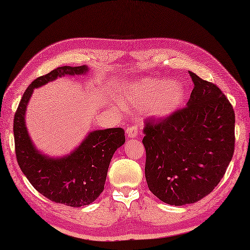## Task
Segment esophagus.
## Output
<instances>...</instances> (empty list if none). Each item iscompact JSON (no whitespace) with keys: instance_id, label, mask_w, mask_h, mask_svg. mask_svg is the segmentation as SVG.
Listing matches in <instances>:
<instances>
[{"instance_id":"obj_1","label":"esophagus","mask_w":250,"mask_h":250,"mask_svg":"<svg viewBox=\"0 0 250 250\" xmlns=\"http://www.w3.org/2000/svg\"><path fill=\"white\" fill-rule=\"evenodd\" d=\"M137 133H139V128L136 125H130L126 129V134H128V137L130 139H133V137L137 136Z\"/></svg>"}]
</instances>
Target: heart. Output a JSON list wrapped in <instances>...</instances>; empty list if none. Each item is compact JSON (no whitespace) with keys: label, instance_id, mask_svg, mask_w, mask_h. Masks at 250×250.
I'll list each match as a JSON object with an SVG mask.
<instances>
[{"label":"heart","instance_id":"1","mask_svg":"<svg viewBox=\"0 0 250 250\" xmlns=\"http://www.w3.org/2000/svg\"><path fill=\"white\" fill-rule=\"evenodd\" d=\"M184 87L177 82L167 83L163 79L146 78L132 83L120 101H128L132 105H147L151 116L164 118L176 110L183 103Z\"/></svg>","mask_w":250,"mask_h":250}]
</instances>
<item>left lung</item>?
<instances>
[{
  "label": "left lung",
  "mask_w": 250,
  "mask_h": 250,
  "mask_svg": "<svg viewBox=\"0 0 250 250\" xmlns=\"http://www.w3.org/2000/svg\"><path fill=\"white\" fill-rule=\"evenodd\" d=\"M187 106L164 119L145 121V177L159 200L180 206L198 202L219 184L234 152L235 114L215 83L189 72Z\"/></svg>",
  "instance_id": "obj_1"
}]
</instances>
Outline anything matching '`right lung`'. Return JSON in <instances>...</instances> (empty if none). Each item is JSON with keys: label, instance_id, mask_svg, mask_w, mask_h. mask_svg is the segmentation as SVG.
I'll list each match as a JSON object with an SVG mask.
<instances>
[{"label": "right lung", "instance_id": "obj_1", "mask_svg": "<svg viewBox=\"0 0 250 250\" xmlns=\"http://www.w3.org/2000/svg\"><path fill=\"white\" fill-rule=\"evenodd\" d=\"M88 67L60 66L36 78L26 88L14 118L15 151L21 171L31 185L56 203L72 207L88 205L104 190L114 152L125 144V130L113 128L90 132L75 150L63 158H49L36 150L24 121L33 90L64 75L86 74Z\"/></svg>", "mask_w": 250, "mask_h": 250}]
</instances>
